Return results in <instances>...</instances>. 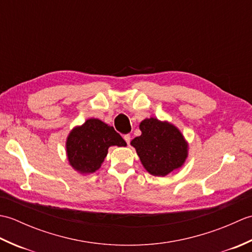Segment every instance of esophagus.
<instances>
[{
    "mask_svg": "<svg viewBox=\"0 0 252 252\" xmlns=\"http://www.w3.org/2000/svg\"><path fill=\"white\" fill-rule=\"evenodd\" d=\"M123 138H125V141L126 142V144H130V141H131V135L130 134L123 135Z\"/></svg>",
    "mask_w": 252,
    "mask_h": 252,
    "instance_id": "1",
    "label": "esophagus"
}]
</instances>
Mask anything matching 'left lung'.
I'll use <instances>...</instances> for the list:
<instances>
[{
  "label": "left lung",
  "mask_w": 252,
  "mask_h": 252,
  "mask_svg": "<svg viewBox=\"0 0 252 252\" xmlns=\"http://www.w3.org/2000/svg\"><path fill=\"white\" fill-rule=\"evenodd\" d=\"M142 135L132 140L141 161L149 173L165 176L181 168L187 157V143L178 127L156 118L141 122Z\"/></svg>",
  "instance_id": "obj_1"
}]
</instances>
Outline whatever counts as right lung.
I'll list each match as a JSON object with an SVG mask.
<instances>
[{"label": "right lung", "mask_w": 252, "mask_h": 252, "mask_svg": "<svg viewBox=\"0 0 252 252\" xmlns=\"http://www.w3.org/2000/svg\"><path fill=\"white\" fill-rule=\"evenodd\" d=\"M126 143L112 126L98 119H89L77 126L67 138V156L71 167L80 173H93L100 168L110 146Z\"/></svg>", "instance_id": "add662e5"}]
</instances>
